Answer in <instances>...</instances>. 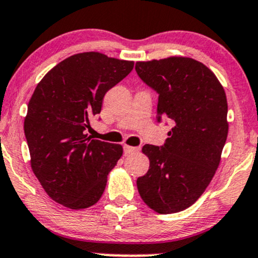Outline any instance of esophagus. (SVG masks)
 I'll return each instance as SVG.
<instances>
[{
	"instance_id": "esophagus-1",
	"label": "esophagus",
	"mask_w": 258,
	"mask_h": 258,
	"mask_svg": "<svg viewBox=\"0 0 258 258\" xmlns=\"http://www.w3.org/2000/svg\"><path fill=\"white\" fill-rule=\"evenodd\" d=\"M139 151V148H135V146H130V145H124V152L125 154H134V152Z\"/></svg>"
}]
</instances>
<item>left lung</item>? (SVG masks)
Instances as JSON below:
<instances>
[{"instance_id":"1","label":"left lung","mask_w":258,"mask_h":258,"mask_svg":"<svg viewBox=\"0 0 258 258\" xmlns=\"http://www.w3.org/2000/svg\"><path fill=\"white\" fill-rule=\"evenodd\" d=\"M138 75L159 93L157 120L173 128L161 148L146 144L150 167L137 179L144 203L160 214L196 203L214 177L228 138V102L219 80L192 57L138 61Z\"/></svg>"}]
</instances>
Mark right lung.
<instances>
[{"label": "right lung", "instance_id": "1", "mask_svg": "<svg viewBox=\"0 0 258 258\" xmlns=\"http://www.w3.org/2000/svg\"><path fill=\"white\" fill-rule=\"evenodd\" d=\"M134 61L80 52L51 69L35 87L24 119L30 166L52 201L85 209L99 201L107 176L123 155L119 144L91 140L90 119Z\"/></svg>", "mask_w": 258, "mask_h": 258}]
</instances>
